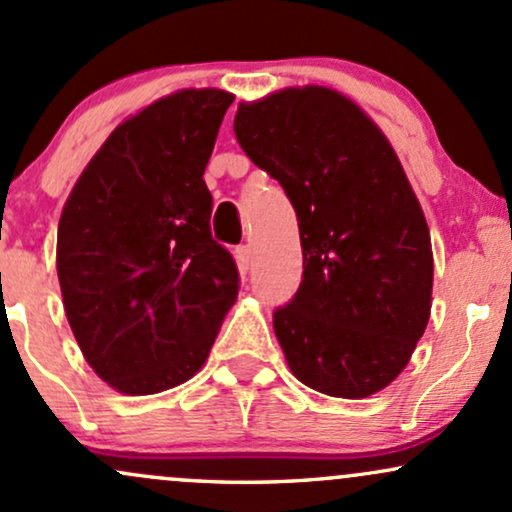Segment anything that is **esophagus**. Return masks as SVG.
Wrapping results in <instances>:
<instances>
[{
	"instance_id": "1",
	"label": "esophagus",
	"mask_w": 512,
	"mask_h": 512,
	"mask_svg": "<svg viewBox=\"0 0 512 512\" xmlns=\"http://www.w3.org/2000/svg\"><path fill=\"white\" fill-rule=\"evenodd\" d=\"M236 257H238V264L243 269H250L252 264V257H255V248L252 245H240V248H236Z\"/></svg>"
}]
</instances>
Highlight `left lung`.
I'll return each instance as SVG.
<instances>
[{"instance_id": "1", "label": "left lung", "mask_w": 512, "mask_h": 512, "mask_svg": "<svg viewBox=\"0 0 512 512\" xmlns=\"http://www.w3.org/2000/svg\"><path fill=\"white\" fill-rule=\"evenodd\" d=\"M233 132L298 216L303 279L274 310L293 375L330 397L383 390L426 330L433 289L431 233L395 149L322 86L240 103Z\"/></svg>"}]
</instances>
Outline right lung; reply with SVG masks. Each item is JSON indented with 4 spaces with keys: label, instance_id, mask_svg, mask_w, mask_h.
I'll list each match as a JSON object with an SVG mask.
<instances>
[{
    "label": "right lung",
    "instance_id": "add662e5",
    "mask_svg": "<svg viewBox=\"0 0 512 512\" xmlns=\"http://www.w3.org/2000/svg\"><path fill=\"white\" fill-rule=\"evenodd\" d=\"M233 96L185 88L129 117L62 209L57 276L88 366L125 395L185 383L207 361L240 276L211 238L204 182Z\"/></svg>",
    "mask_w": 512,
    "mask_h": 512
}]
</instances>
